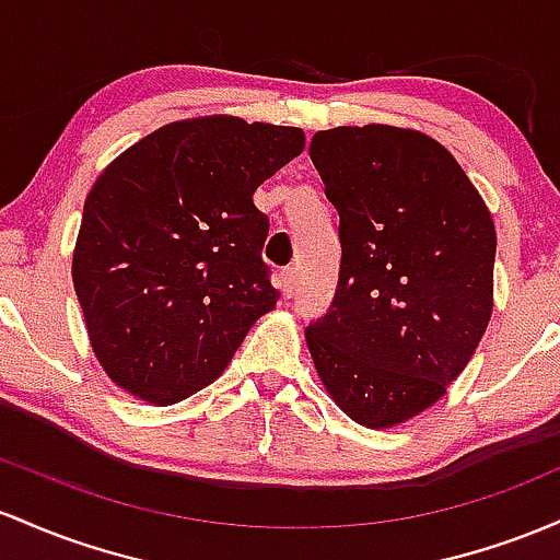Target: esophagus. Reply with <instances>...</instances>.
<instances>
[{
	"label": "esophagus",
	"mask_w": 560,
	"mask_h": 560,
	"mask_svg": "<svg viewBox=\"0 0 560 560\" xmlns=\"http://www.w3.org/2000/svg\"><path fill=\"white\" fill-rule=\"evenodd\" d=\"M299 285V269L296 267H288L282 269V278H280V288L285 296H293V291H296Z\"/></svg>",
	"instance_id": "obj_1"
}]
</instances>
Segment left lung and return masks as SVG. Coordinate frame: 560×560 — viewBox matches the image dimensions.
Masks as SVG:
<instances>
[{
  "mask_svg": "<svg viewBox=\"0 0 560 560\" xmlns=\"http://www.w3.org/2000/svg\"><path fill=\"white\" fill-rule=\"evenodd\" d=\"M310 159L341 217V278L306 330L328 397L364 429L436 405L494 306L492 213L455 155L410 127L323 129Z\"/></svg>",
  "mask_w": 560,
  "mask_h": 560,
  "instance_id": "8db88e82",
  "label": "left lung"
}]
</instances>
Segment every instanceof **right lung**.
I'll list each match as a JSON object with an SVG mask.
<instances>
[{
	"label": "right lung",
	"mask_w": 560,
	"mask_h": 560,
	"mask_svg": "<svg viewBox=\"0 0 560 560\" xmlns=\"http://www.w3.org/2000/svg\"><path fill=\"white\" fill-rule=\"evenodd\" d=\"M304 142L299 127L228 113L182 118L94 179L71 278L90 347L118 388L159 407L192 397L278 306L254 192Z\"/></svg>",
	"instance_id": "obj_1"
}]
</instances>
